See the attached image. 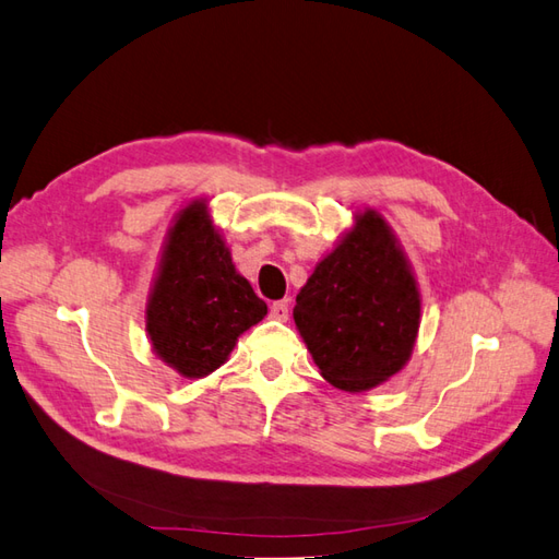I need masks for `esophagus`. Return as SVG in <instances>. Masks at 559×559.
I'll list each match as a JSON object with an SVG mask.
<instances>
[{"instance_id":"1","label":"esophagus","mask_w":559,"mask_h":559,"mask_svg":"<svg viewBox=\"0 0 559 559\" xmlns=\"http://www.w3.org/2000/svg\"><path fill=\"white\" fill-rule=\"evenodd\" d=\"M271 317L276 321H288L290 317V299H278V302L271 305Z\"/></svg>"}]
</instances>
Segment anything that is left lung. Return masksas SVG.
Returning a JSON list of instances; mask_svg holds the SVG:
<instances>
[{"instance_id": "obj_1", "label": "left lung", "mask_w": 559, "mask_h": 559, "mask_svg": "<svg viewBox=\"0 0 559 559\" xmlns=\"http://www.w3.org/2000/svg\"><path fill=\"white\" fill-rule=\"evenodd\" d=\"M295 325L321 376L345 392L370 390L408 361L420 297L396 240L376 212L317 266L297 295Z\"/></svg>"}]
</instances>
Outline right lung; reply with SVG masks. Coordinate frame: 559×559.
I'll use <instances>...</instances> for the list:
<instances>
[{
  "instance_id": "obj_1",
  "label": "right lung",
  "mask_w": 559,
  "mask_h": 559,
  "mask_svg": "<svg viewBox=\"0 0 559 559\" xmlns=\"http://www.w3.org/2000/svg\"><path fill=\"white\" fill-rule=\"evenodd\" d=\"M264 317V299L236 274L207 207H186L169 231L146 309L157 356L186 378H203L226 361L238 335Z\"/></svg>"
}]
</instances>
